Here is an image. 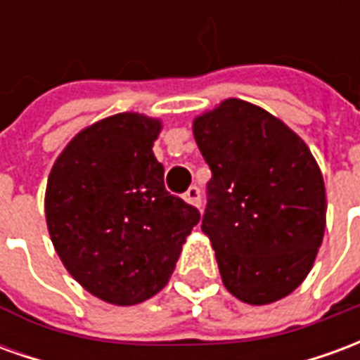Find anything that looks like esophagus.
I'll list each match as a JSON object with an SVG mask.
<instances>
[{"label":"esophagus","mask_w":360,"mask_h":360,"mask_svg":"<svg viewBox=\"0 0 360 360\" xmlns=\"http://www.w3.org/2000/svg\"><path fill=\"white\" fill-rule=\"evenodd\" d=\"M183 198H185L188 204H193V206H196V208H200V188L198 187L188 188L187 193L183 195Z\"/></svg>","instance_id":"34e87169"}]
</instances>
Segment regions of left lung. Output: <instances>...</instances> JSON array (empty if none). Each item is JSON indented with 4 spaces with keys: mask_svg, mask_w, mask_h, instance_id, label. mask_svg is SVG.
I'll list each match as a JSON object with an SVG mask.
<instances>
[{
    "mask_svg": "<svg viewBox=\"0 0 360 360\" xmlns=\"http://www.w3.org/2000/svg\"><path fill=\"white\" fill-rule=\"evenodd\" d=\"M210 165L202 231L224 285L270 304L309 276L326 229V188L309 146L255 103L229 98L193 121Z\"/></svg>",
    "mask_w": 360,
    "mask_h": 360,
    "instance_id": "left-lung-1",
    "label": "left lung"
}]
</instances>
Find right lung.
<instances>
[{
  "instance_id": "obj_1",
  "label": "right lung",
  "mask_w": 360,
  "mask_h": 360,
  "mask_svg": "<svg viewBox=\"0 0 360 360\" xmlns=\"http://www.w3.org/2000/svg\"><path fill=\"white\" fill-rule=\"evenodd\" d=\"M160 119L117 113L82 129L46 187V221L67 271L89 293L131 307L162 291L200 214L164 185L152 152Z\"/></svg>"
}]
</instances>
